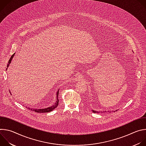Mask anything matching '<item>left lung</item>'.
Returning <instances> with one entry per match:
<instances>
[{
  "instance_id": "obj_1",
  "label": "left lung",
  "mask_w": 146,
  "mask_h": 146,
  "mask_svg": "<svg viewBox=\"0 0 146 146\" xmlns=\"http://www.w3.org/2000/svg\"><path fill=\"white\" fill-rule=\"evenodd\" d=\"M92 112H93V113H100H100H102V112H103V111H97L93 110H92Z\"/></svg>"
}]
</instances>
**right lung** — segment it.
I'll use <instances>...</instances> for the list:
<instances>
[{"mask_svg": "<svg viewBox=\"0 0 146 146\" xmlns=\"http://www.w3.org/2000/svg\"><path fill=\"white\" fill-rule=\"evenodd\" d=\"M14 55H15V53L11 56V58H10V60H9V64H8V65H7V68H9L10 64H11V60H12V59H13V58ZM58 94H59V90H58V91H57V92H56V101H55V104H54V105H52V106H49V107H48V108H44V109H36V108H33V109H32V108H27L28 109H29V110H32V111H35V112H36V113H48V112H50V111L54 110L58 106V103H59Z\"/></svg>", "mask_w": 146, "mask_h": 146, "instance_id": "add662e5", "label": "right lung"}]
</instances>
